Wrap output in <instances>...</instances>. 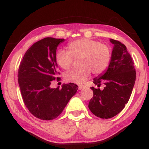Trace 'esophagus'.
Instances as JSON below:
<instances>
[{
    "label": "esophagus",
    "instance_id": "esophagus-1",
    "mask_svg": "<svg viewBox=\"0 0 149 149\" xmlns=\"http://www.w3.org/2000/svg\"><path fill=\"white\" fill-rule=\"evenodd\" d=\"M84 88H85L84 85H79V90H82V89H83Z\"/></svg>",
    "mask_w": 149,
    "mask_h": 149
}]
</instances>
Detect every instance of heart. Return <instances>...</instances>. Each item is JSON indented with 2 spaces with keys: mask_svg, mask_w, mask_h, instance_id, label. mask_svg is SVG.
Segmentation results:
<instances>
[{
  "mask_svg": "<svg viewBox=\"0 0 149 149\" xmlns=\"http://www.w3.org/2000/svg\"><path fill=\"white\" fill-rule=\"evenodd\" d=\"M68 51L60 49L56 52L57 64L64 70L72 67L74 58H80L81 67L67 72L65 79L68 82L82 83L88 78L91 71L100 74L105 71L111 62V54L109 47L97 40L80 38L68 45Z\"/></svg>",
  "mask_w": 149,
  "mask_h": 149,
  "instance_id": "1",
  "label": "heart"
}]
</instances>
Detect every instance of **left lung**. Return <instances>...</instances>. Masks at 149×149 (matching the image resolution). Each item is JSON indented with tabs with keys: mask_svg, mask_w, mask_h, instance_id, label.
I'll return each instance as SVG.
<instances>
[{
	"mask_svg": "<svg viewBox=\"0 0 149 149\" xmlns=\"http://www.w3.org/2000/svg\"><path fill=\"white\" fill-rule=\"evenodd\" d=\"M114 45L108 68L93 79V83L100 87H91L93 95L88 107L91 113L102 119H109L119 114L128 102L136 81L134 61L125 45L110 39Z\"/></svg>",
	"mask_w": 149,
	"mask_h": 149,
	"instance_id": "obj_1",
	"label": "left lung"
}]
</instances>
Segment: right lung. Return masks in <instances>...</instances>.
<instances>
[{
    "label": "right lung",
    "mask_w": 149,
    "mask_h": 149,
    "mask_svg": "<svg viewBox=\"0 0 149 149\" xmlns=\"http://www.w3.org/2000/svg\"><path fill=\"white\" fill-rule=\"evenodd\" d=\"M64 38L47 37L27 50L18 70V83L26 107L34 117L42 120L56 119L62 113L71 97L77 93L74 83L52 88L58 77L56 49Z\"/></svg>",
    "instance_id": "add662e5"
}]
</instances>
